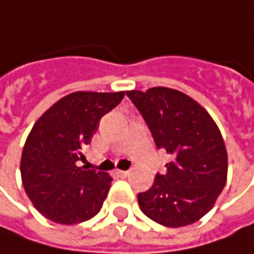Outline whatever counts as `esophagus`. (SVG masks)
<instances>
[{
    "label": "esophagus",
    "mask_w": 254,
    "mask_h": 254,
    "mask_svg": "<svg viewBox=\"0 0 254 254\" xmlns=\"http://www.w3.org/2000/svg\"><path fill=\"white\" fill-rule=\"evenodd\" d=\"M116 174H117L119 177H122V178H126V177L130 175V171H117Z\"/></svg>",
    "instance_id": "obj_1"
}]
</instances>
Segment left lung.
Masks as SVG:
<instances>
[{"label": "left lung", "mask_w": 254, "mask_h": 254, "mask_svg": "<svg viewBox=\"0 0 254 254\" xmlns=\"http://www.w3.org/2000/svg\"><path fill=\"white\" fill-rule=\"evenodd\" d=\"M151 131L157 148L171 154L167 171L137 195L154 222L181 228L205 216L228 175V152L209 113L184 93L168 87L126 92Z\"/></svg>", "instance_id": "8db88e82"}]
</instances>
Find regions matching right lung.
<instances>
[{
	"instance_id": "add662e5",
	"label": "right lung",
	"mask_w": 254,
	"mask_h": 254,
	"mask_svg": "<svg viewBox=\"0 0 254 254\" xmlns=\"http://www.w3.org/2000/svg\"><path fill=\"white\" fill-rule=\"evenodd\" d=\"M123 97L124 92L72 93L35 123L21 157V177L26 195L45 218L74 225L100 212L113 180L79 162L100 119Z\"/></svg>"
}]
</instances>
